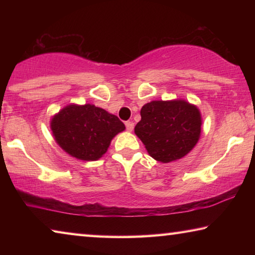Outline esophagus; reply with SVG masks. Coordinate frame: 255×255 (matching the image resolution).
I'll use <instances>...</instances> for the list:
<instances>
[{
  "label": "esophagus",
  "instance_id": "obj_1",
  "mask_svg": "<svg viewBox=\"0 0 255 255\" xmlns=\"http://www.w3.org/2000/svg\"><path fill=\"white\" fill-rule=\"evenodd\" d=\"M126 129H127L128 131H132L133 123L132 122H126Z\"/></svg>",
  "mask_w": 255,
  "mask_h": 255
}]
</instances>
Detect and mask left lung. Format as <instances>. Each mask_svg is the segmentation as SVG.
I'll use <instances>...</instances> for the list:
<instances>
[{
    "label": "left lung",
    "mask_w": 255,
    "mask_h": 255,
    "mask_svg": "<svg viewBox=\"0 0 255 255\" xmlns=\"http://www.w3.org/2000/svg\"><path fill=\"white\" fill-rule=\"evenodd\" d=\"M135 133L156 161L169 163L187 155L199 139L201 116L184 100L152 101L141 108Z\"/></svg>",
    "instance_id": "1"
}]
</instances>
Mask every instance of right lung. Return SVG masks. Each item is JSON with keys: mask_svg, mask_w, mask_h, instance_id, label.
I'll use <instances>...</instances> for the list:
<instances>
[{"mask_svg": "<svg viewBox=\"0 0 255 255\" xmlns=\"http://www.w3.org/2000/svg\"><path fill=\"white\" fill-rule=\"evenodd\" d=\"M53 135L66 153L83 161H96L125 125L117 116L93 105H71L51 120Z\"/></svg>", "mask_w": 255, "mask_h": 255, "instance_id": "add662e5", "label": "right lung"}]
</instances>
